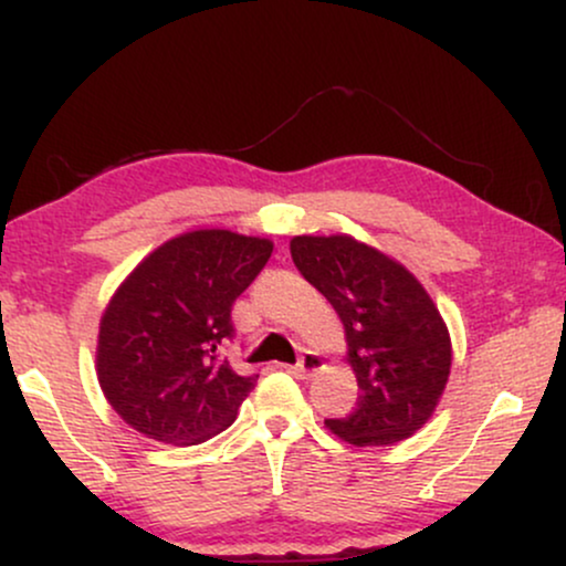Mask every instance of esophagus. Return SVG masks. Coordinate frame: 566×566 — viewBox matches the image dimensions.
I'll use <instances>...</instances> for the list:
<instances>
[{"instance_id":"1","label":"esophagus","mask_w":566,"mask_h":566,"mask_svg":"<svg viewBox=\"0 0 566 566\" xmlns=\"http://www.w3.org/2000/svg\"><path fill=\"white\" fill-rule=\"evenodd\" d=\"M322 367H324V359H322V356L316 354V350H305V354L301 356V359H297V365H295V367H290V373L295 375V378L308 380V378H314V375L319 373Z\"/></svg>"}]
</instances>
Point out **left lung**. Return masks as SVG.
<instances>
[{
    "mask_svg": "<svg viewBox=\"0 0 566 566\" xmlns=\"http://www.w3.org/2000/svg\"><path fill=\"white\" fill-rule=\"evenodd\" d=\"M290 252L340 316L359 382L354 412L324 426L354 447L409 439L431 418L450 378V329L437 303L399 261L348 233L292 237Z\"/></svg>",
    "mask_w": 566,
    "mask_h": 566,
    "instance_id": "8db88e82",
    "label": "left lung"
}]
</instances>
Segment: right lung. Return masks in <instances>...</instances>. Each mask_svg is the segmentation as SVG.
Returning a JSON list of instances; mask_svg holds the SVG:
<instances>
[{
  "mask_svg": "<svg viewBox=\"0 0 566 566\" xmlns=\"http://www.w3.org/2000/svg\"><path fill=\"white\" fill-rule=\"evenodd\" d=\"M274 242L226 229L180 233L135 265L101 316L95 369L127 426L165 444H201L237 420L258 375L220 359L231 305Z\"/></svg>",
  "mask_w": 566,
  "mask_h": 566,
  "instance_id": "right-lung-1",
  "label": "right lung"
}]
</instances>
